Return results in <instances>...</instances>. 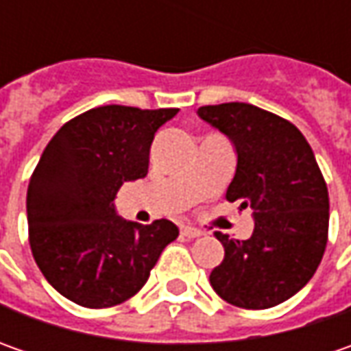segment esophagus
<instances>
[{
  "label": "esophagus",
  "mask_w": 351,
  "mask_h": 351,
  "mask_svg": "<svg viewBox=\"0 0 351 351\" xmlns=\"http://www.w3.org/2000/svg\"><path fill=\"white\" fill-rule=\"evenodd\" d=\"M182 234L185 236V238H199V236L203 234L199 228H195V226H189V224H185V226H182Z\"/></svg>",
  "instance_id": "obj_1"
}]
</instances>
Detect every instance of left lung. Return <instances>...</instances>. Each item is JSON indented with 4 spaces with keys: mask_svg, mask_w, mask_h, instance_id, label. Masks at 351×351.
Wrapping results in <instances>:
<instances>
[{
    "mask_svg": "<svg viewBox=\"0 0 351 351\" xmlns=\"http://www.w3.org/2000/svg\"><path fill=\"white\" fill-rule=\"evenodd\" d=\"M197 115L234 144L236 173L226 201L254 210V232H217L224 260L210 285L240 308H269L315 276L328 240V189L313 148L293 123L250 103L199 107Z\"/></svg>",
    "mask_w": 351,
    "mask_h": 351,
    "instance_id": "obj_1",
    "label": "left lung"
}]
</instances>
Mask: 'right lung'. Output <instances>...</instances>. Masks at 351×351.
Returning <instances> with one entry per match:
<instances>
[{"mask_svg": "<svg viewBox=\"0 0 351 351\" xmlns=\"http://www.w3.org/2000/svg\"><path fill=\"white\" fill-rule=\"evenodd\" d=\"M180 109L103 105L52 136L27 191L29 244L47 281L88 308L125 303L148 281L178 226L117 215V191L148 173L154 134Z\"/></svg>", "mask_w": 351, "mask_h": 351, "instance_id": "1", "label": "right lung"}]
</instances>
